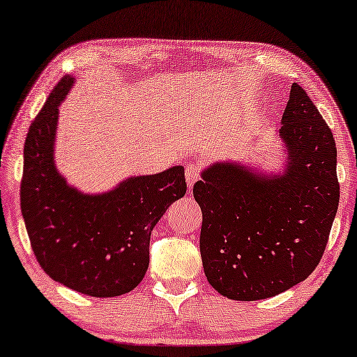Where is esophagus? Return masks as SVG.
<instances>
[{"mask_svg": "<svg viewBox=\"0 0 357 357\" xmlns=\"http://www.w3.org/2000/svg\"><path fill=\"white\" fill-rule=\"evenodd\" d=\"M199 167H197V163H189L188 167H185V181H188V185L189 189L194 188V184L199 181Z\"/></svg>", "mask_w": 357, "mask_h": 357, "instance_id": "obj_1", "label": "esophagus"}]
</instances>
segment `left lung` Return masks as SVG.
Returning <instances> with one entry per match:
<instances>
[{
	"mask_svg": "<svg viewBox=\"0 0 357 357\" xmlns=\"http://www.w3.org/2000/svg\"><path fill=\"white\" fill-rule=\"evenodd\" d=\"M281 123L287 152L282 174L218 162L194 185L203 216V270L209 284L231 301L268 298L307 280L337 214L335 139L297 82Z\"/></svg>",
	"mask_w": 357,
	"mask_h": 357,
	"instance_id": "8db88e82",
	"label": "left lung"
}]
</instances>
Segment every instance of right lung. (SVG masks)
<instances>
[{"label": "right lung", "mask_w": 357, "mask_h": 357, "mask_svg": "<svg viewBox=\"0 0 357 357\" xmlns=\"http://www.w3.org/2000/svg\"><path fill=\"white\" fill-rule=\"evenodd\" d=\"M75 77L63 76L31 122L24 148L20 208L38 264L73 291L117 297L137 287L149 267L151 231L184 197V168L133 176L105 194H82L55 168L59 106Z\"/></svg>", "instance_id": "1"}]
</instances>
